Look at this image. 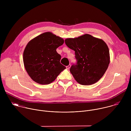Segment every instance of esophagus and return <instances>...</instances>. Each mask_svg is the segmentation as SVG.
<instances>
[{
	"label": "esophagus",
	"mask_w": 131,
	"mask_h": 131,
	"mask_svg": "<svg viewBox=\"0 0 131 131\" xmlns=\"http://www.w3.org/2000/svg\"><path fill=\"white\" fill-rule=\"evenodd\" d=\"M70 67H71V65H68V66H67L66 67V69H69L70 68Z\"/></svg>",
	"instance_id": "esophagus-1"
}]
</instances>
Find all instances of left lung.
Wrapping results in <instances>:
<instances>
[{"label": "left lung", "mask_w": 131, "mask_h": 131, "mask_svg": "<svg viewBox=\"0 0 131 131\" xmlns=\"http://www.w3.org/2000/svg\"><path fill=\"white\" fill-rule=\"evenodd\" d=\"M65 42L75 51L77 64L72 65L70 71L76 81L86 85L100 80L110 63L109 51L106 42L87 34L67 38Z\"/></svg>", "instance_id": "obj_1"}]
</instances>
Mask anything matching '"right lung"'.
Listing matches in <instances>:
<instances>
[{
	"label": "right lung",
	"mask_w": 131,
	"mask_h": 131,
	"mask_svg": "<svg viewBox=\"0 0 131 131\" xmlns=\"http://www.w3.org/2000/svg\"><path fill=\"white\" fill-rule=\"evenodd\" d=\"M64 42L62 38L50 31L37 36L28 42L23 52V63L33 81L49 84L66 68L60 63L61 57L56 51Z\"/></svg>",
	"instance_id": "add662e5"
}]
</instances>
